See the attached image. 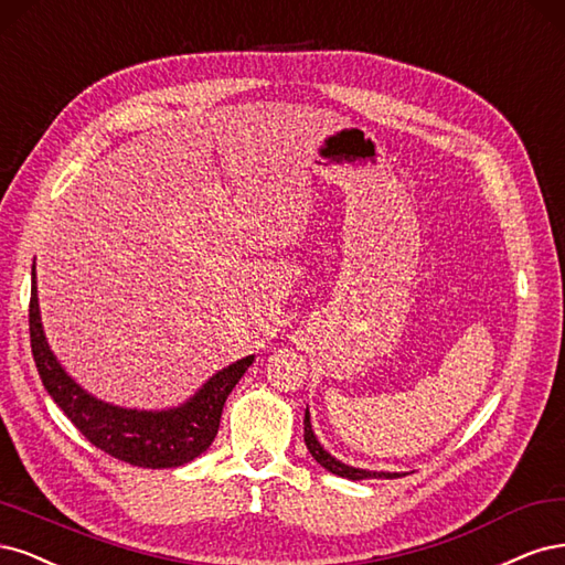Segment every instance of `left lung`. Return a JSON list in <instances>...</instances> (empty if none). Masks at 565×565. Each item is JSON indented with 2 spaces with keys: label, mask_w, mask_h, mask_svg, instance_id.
I'll list each match as a JSON object with an SVG mask.
<instances>
[{
  "label": "left lung",
  "mask_w": 565,
  "mask_h": 565,
  "mask_svg": "<svg viewBox=\"0 0 565 565\" xmlns=\"http://www.w3.org/2000/svg\"><path fill=\"white\" fill-rule=\"evenodd\" d=\"M305 446L307 450L312 452V458L326 469L331 471V475L335 477H342V479H350V481H363V479H396V477H404L406 471H371V469H361V467H352V465H344L342 460H338L335 455H331L329 450H326L317 434L312 429V423H309V408H305Z\"/></svg>",
  "instance_id": "obj_1"
}]
</instances>
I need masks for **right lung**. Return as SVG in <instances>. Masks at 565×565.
I'll use <instances>...</instances> for the list:
<instances>
[{
  "label": "right lung",
  "mask_w": 565,
  "mask_h": 565,
  "mask_svg": "<svg viewBox=\"0 0 565 565\" xmlns=\"http://www.w3.org/2000/svg\"><path fill=\"white\" fill-rule=\"evenodd\" d=\"M30 342L42 385L56 406L86 439L113 458L145 469H169L199 458L215 439L223 406L236 382L248 371L253 354L213 373L188 402L161 408H126L86 392L51 352L42 326L38 271L32 265Z\"/></svg>",
  "instance_id": "obj_1"
}]
</instances>
